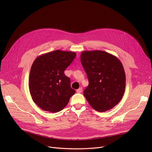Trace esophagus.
<instances>
[{"label": "esophagus", "mask_w": 152, "mask_h": 152, "mask_svg": "<svg viewBox=\"0 0 152 152\" xmlns=\"http://www.w3.org/2000/svg\"><path fill=\"white\" fill-rule=\"evenodd\" d=\"M76 91H77V93H82V88H79V89H77V90H76Z\"/></svg>", "instance_id": "esophagus-1"}]
</instances>
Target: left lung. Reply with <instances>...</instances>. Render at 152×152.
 I'll list each match as a JSON object with an SVG mask.
<instances>
[{"label": "left lung", "mask_w": 152, "mask_h": 152, "mask_svg": "<svg viewBox=\"0 0 152 152\" xmlns=\"http://www.w3.org/2000/svg\"><path fill=\"white\" fill-rule=\"evenodd\" d=\"M80 61L89 82L83 91L85 99L97 111L112 109L125 91L126 75L121 61L102 50L83 51Z\"/></svg>", "instance_id": "1"}]
</instances>
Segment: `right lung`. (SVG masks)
Here are the masks:
<instances>
[{"instance_id": "1", "label": "right lung", "mask_w": 152, "mask_h": 152, "mask_svg": "<svg viewBox=\"0 0 152 152\" xmlns=\"http://www.w3.org/2000/svg\"><path fill=\"white\" fill-rule=\"evenodd\" d=\"M76 56L74 52L56 50L42 54L34 61L29 88L33 101L42 110L50 113L61 111L75 93L64 71Z\"/></svg>"}]
</instances>
